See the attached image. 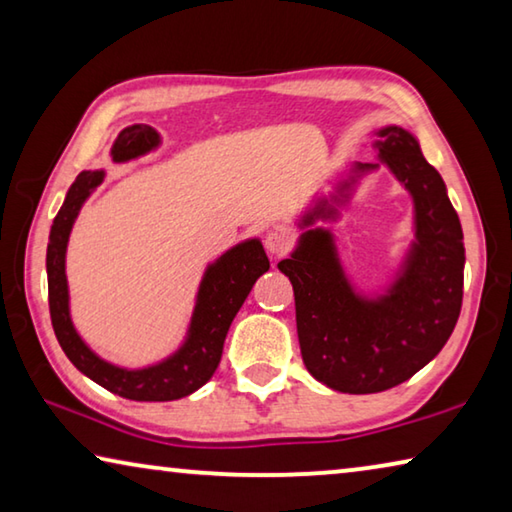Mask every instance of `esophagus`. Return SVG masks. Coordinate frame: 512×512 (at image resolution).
<instances>
[{"instance_id": "34e87169", "label": "esophagus", "mask_w": 512, "mask_h": 512, "mask_svg": "<svg viewBox=\"0 0 512 512\" xmlns=\"http://www.w3.org/2000/svg\"><path fill=\"white\" fill-rule=\"evenodd\" d=\"M264 246H266L268 253L275 255V257H280V255H284L291 248V237L287 235V232H282V230H271L266 235V239H264Z\"/></svg>"}]
</instances>
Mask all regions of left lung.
<instances>
[{
    "label": "left lung",
    "mask_w": 512,
    "mask_h": 512,
    "mask_svg": "<svg viewBox=\"0 0 512 512\" xmlns=\"http://www.w3.org/2000/svg\"><path fill=\"white\" fill-rule=\"evenodd\" d=\"M375 164L352 162L320 192L296 225L302 230L277 268L296 296L302 361L339 393L368 395L402 384L443 350L463 300L465 248L458 214L418 137L402 126L375 131ZM381 163L414 201V239L384 290L361 292L344 271L335 236L318 220L340 218L360 180Z\"/></svg>",
    "instance_id": "left-lung-1"
}]
</instances>
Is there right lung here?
Returning a JSON list of instances; mask_svg holds the SVG:
<instances>
[{"instance_id":"add662e5","label":"right lung","mask_w":512,"mask_h":512,"mask_svg":"<svg viewBox=\"0 0 512 512\" xmlns=\"http://www.w3.org/2000/svg\"><path fill=\"white\" fill-rule=\"evenodd\" d=\"M162 144L160 133L151 126L133 124L117 135L110 149L115 164L137 160ZM106 171H81L69 187L65 203L60 207L47 244V284L49 311L56 339L67 359L85 377L97 381L106 391L135 402H171L192 395L212 379L221 361L223 341L244 305L259 275H264L271 262L257 237L241 241L207 264L196 291L192 318H189L183 343L164 357L142 368H124L101 359L81 339L69 314V287L65 275V255L74 221L90 194L97 189Z\"/></svg>"}]
</instances>
